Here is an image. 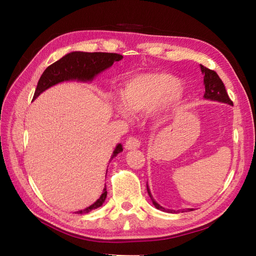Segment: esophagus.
I'll return each instance as SVG.
<instances>
[{
    "instance_id": "esophagus-1",
    "label": "esophagus",
    "mask_w": 256,
    "mask_h": 256,
    "mask_svg": "<svg viewBox=\"0 0 256 256\" xmlns=\"http://www.w3.org/2000/svg\"><path fill=\"white\" fill-rule=\"evenodd\" d=\"M141 145V142L138 138H134V136H130L128 140L126 141V144H125V148L126 150H136V148H138Z\"/></svg>"
}]
</instances>
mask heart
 <instances>
[{"label": "heart", "mask_w": 256, "mask_h": 256, "mask_svg": "<svg viewBox=\"0 0 256 256\" xmlns=\"http://www.w3.org/2000/svg\"><path fill=\"white\" fill-rule=\"evenodd\" d=\"M184 88L177 78L166 72H147L136 76L122 90L124 106L118 112L127 116L128 109L134 113L150 112L160 104L178 106L184 98Z\"/></svg>", "instance_id": "heart-1"}]
</instances>
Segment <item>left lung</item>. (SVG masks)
<instances>
[{"label":"left lung","mask_w":256,"mask_h":256,"mask_svg":"<svg viewBox=\"0 0 256 256\" xmlns=\"http://www.w3.org/2000/svg\"><path fill=\"white\" fill-rule=\"evenodd\" d=\"M200 70H202V74H204V84H205V94H204V98L205 99H209V100H214V102H224L233 106V102L230 99L226 86L222 82V80L219 78V76L216 74V72L214 70H212V69H208L205 66L200 65ZM147 192H148V196L152 200V204L154 205L157 209L161 212H175V210H170V209H166L162 206H160L156 200H154L150 190L148 188V184H147ZM187 210H193L191 208H188ZM180 212V210H177ZM182 212H184L186 210L182 209L180 210Z\"/></svg>","instance_id":"left-lung-1"}]
</instances>
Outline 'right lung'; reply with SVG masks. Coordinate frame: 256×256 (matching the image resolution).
Returning a JSON list of instances; mask_svg holds the SVG:
<instances>
[{
  "mask_svg": "<svg viewBox=\"0 0 256 256\" xmlns=\"http://www.w3.org/2000/svg\"><path fill=\"white\" fill-rule=\"evenodd\" d=\"M122 58V56L118 53L108 52H70L65 56L53 63L42 72L40 81L37 83L36 90L33 99H36L42 92L48 90L58 83L78 80L82 82L92 81L95 76L102 72L111 67L114 62H118ZM122 152V144H118L113 152L111 160L118 156V154ZM106 187L104 188L102 194L96 202L86 207L83 210L76 212V214H88L92 209H96L102 206L106 198Z\"/></svg>",
  "mask_w": 256,
  "mask_h": 256,
  "instance_id": "1",
  "label": "right lung"
}]
</instances>
